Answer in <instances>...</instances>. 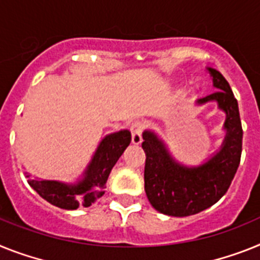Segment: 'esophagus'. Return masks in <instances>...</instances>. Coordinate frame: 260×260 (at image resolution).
Masks as SVG:
<instances>
[{
    "label": "esophagus",
    "mask_w": 260,
    "mask_h": 260,
    "mask_svg": "<svg viewBox=\"0 0 260 260\" xmlns=\"http://www.w3.org/2000/svg\"><path fill=\"white\" fill-rule=\"evenodd\" d=\"M144 131V124L141 121H134L131 124V134H132V143L140 144L141 143V135Z\"/></svg>",
    "instance_id": "esophagus-1"
}]
</instances>
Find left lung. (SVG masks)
Here are the masks:
<instances>
[{
	"mask_svg": "<svg viewBox=\"0 0 260 260\" xmlns=\"http://www.w3.org/2000/svg\"><path fill=\"white\" fill-rule=\"evenodd\" d=\"M208 70L217 91L197 103L215 100L226 113V137L214 157L197 168L182 167L172 158L153 132L145 131L143 134L141 147L147 154L144 169L145 193L150 205L162 214L187 217L213 206L228 191L241 162L243 129L238 102L223 75L214 69Z\"/></svg>",
	"mask_w": 260,
	"mask_h": 260,
	"instance_id": "1",
	"label": "left lung"
}]
</instances>
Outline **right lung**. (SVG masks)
<instances>
[{
	"mask_svg": "<svg viewBox=\"0 0 260 260\" xmlns=\"http://www.w3.org/2000/svg\"><path fill=\"white\" fill-rule=\"evenodd\" d=\"M129 131H120L103 139L92 161L87 168L84 178L76 185H66L58 181H41L29 178L30 186L42 198L54 206L66 210H75L79 206L88 208L104 194L107 178L113 165L131 143Z\"/></svg>",
	"mask_w": 260,
	"mask_h": 260,
	"instance_id": "right-lung-1",
	"label": "right lung"
}]
</instances>
